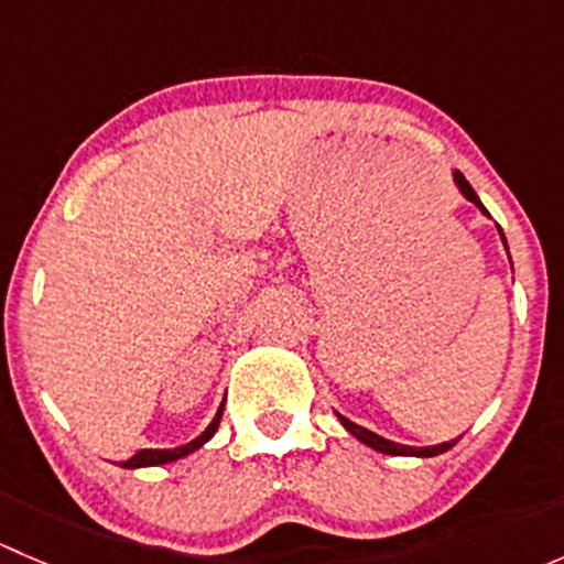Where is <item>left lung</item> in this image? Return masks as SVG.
Returning a JSON list of instances; mask_svg holds the SVG:
<instances>
[{
  "label": "left lung",
  "mask_w": 564,
  "mask_h": 564,
  "mask_svg": "<svg viewBox=\"0 0 564 564\" xmlns=\"http://www.w3.org/2000/svg\"><path fill=\"white\" fill-rule=\"evenodd\" d=\"M453 176H456V185L460 187V193H464V196L469 198L471 204H477V207H480V213H486V207H482V204H480V198H477V193L471 191V185H469V182H466V176L460 174V172H456ZM486 215H488V213H486ZM499 235H502V229H499ZM502 242H505V235H502ZM505 248H508V242H505ZM338 420H340V425H344V429L349 431L351 436H357V440L362 442V445L373 447V451H379V453H388V456H420V458H431V456H440V453L451 451V447L458 442V440H453V442H442V445H434V447H409V445H398V442L382 440V436H377V434H373V431H368V429H360V425H357V423H351V420H346L344 414H338Z\"/></svg>",
  "instance_id": "8db88e82"
}]
</instances>
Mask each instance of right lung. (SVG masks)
I'll return each mask as SVG.
<instances>
[{"label":"right lung","mask_w":564,"mask_h":564,"mask_svg":"<svg viewBox=\"0 0 564 564\" xmlns=\"http://www.w3.org/2000/svg\"><path fill=\"white\" fill-rule=\"evenodd\" d=\"M220 414H224V406L218 409V414H215L213 423L207 425V431H204L202 436H196V440H193V442H187V445L174 447V451H139L133 458L122 460V464H119V466H124V469H139V466H158V464H169V460H176V458L187 456V453L198 451V447H202L204 442H207L209 436L215 434V431H218Z\"/></svg>","instance_id":"right-lung-1"}]
</instances>
